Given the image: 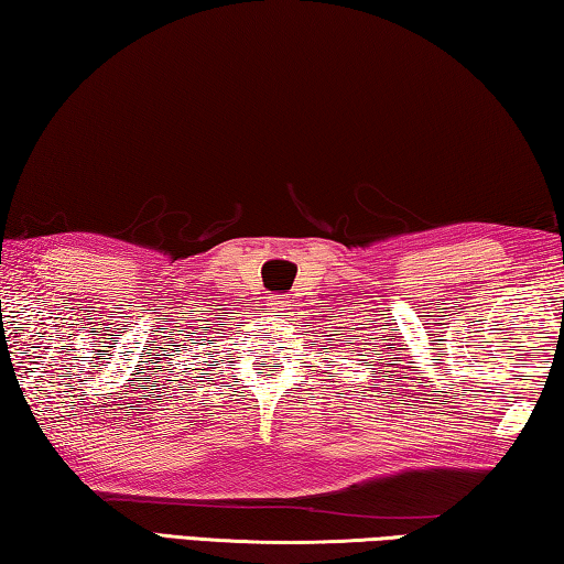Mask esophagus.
Instances as JSON below:
<instances>
[{
	"label": "esophagus",
	"mask_w": 564,
	"mask_h": 564,
	"mask_svg": "<svg viewBox=\"0 0 564 564\" xmlns=\"http://www.w3.org/2000/svg\"><path fill=\"white\" fill-rule=\"evenodd\" d=\"M267 310H270V315L284 317L290 310V300L284 294H272V297H267Z\"/></svg>",
	"instance_id": "34e87169"
}]
</instances>
